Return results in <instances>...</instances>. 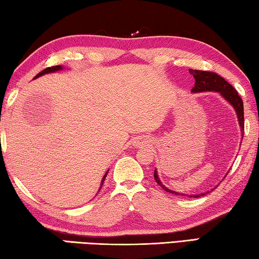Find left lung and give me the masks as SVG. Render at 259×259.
I'll return each instance as SVG.
<instances>
[{
    "mask_svg": "<svg viewBox=\"0 0 259 259\" xmlns=\"http://www.w3.org/2000/svg\"><path fill=\"white\" fill-rule=\"evenodd\" d=\"M189 73L193 75L195 79V84L193 87L192 92L193 93H201V92H219L223 97H225L227 102L234 107L237 119H239V124L241 126V131L244 133V114H243V102L241 96L237 94V92L234 90V87L232 86L231 83H228L225 79L220 77L219 74L214 73V72H209V71H200V70H189ZM154 178L157 184L162 187L164 190H166L168 193L176 194V195H182V196H186L184 194H179L177 192H173L171 189H167L165 186L160 182L159 178L157 176V171L155 169L154 172ZM202 195L205 194H198V195H187L189 197H200Z\"/></svg>",
    "mask_w": 259,
    "mask_h": 259,
    "instance_id": "8db88e82",
    "label": "left lung"
}]
</instances>
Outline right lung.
Wrapping results in <instances>:
<instances>
[{
	"label": "right lung",
	"mask_w": 259,
	"mask_h": 259,
	"mask_svg": "<svg viewBox=\"0 0 259 259\" xmlns=\"http://www.w3.org/2000/svg\"><path fill=\"white\" fill-rule=\"evenodd\" d=\"M58 70H62V66H61V65H56V66H50V67H47V69H45L44 71H41L39 74L35 75V78L40 77V75H44V74H46V73H50V72H56V71H58ZM107 175H108V173H105V176L103 177V179H102L101 187H102V185H103L104 179H105V177H107Z\"/></svg>",
	"instance_id": "right-lung-1"
}]
</instances>
